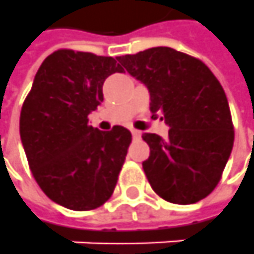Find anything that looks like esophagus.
<instances>
[{
  "label": "esophagus",
  "mask_w": 254,
  "mask_h": 254,
  "mask_svg": "<svg viewBox=\"0 0 254 254\" xmlns=\"http://www.w3.org/2000/svg\"><path fill=\"white\" fill-rule=\"evenodd\" d=\"M131 135L134 139H139L141 138V131L138 130H131Z\"/></svg>",
  "instance_id": "34e87169"
}]
</instances>
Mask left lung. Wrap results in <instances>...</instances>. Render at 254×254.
<instances>
[{
	"instance_id": "left-lung-1",
	"label": "left lung",
	"mask_w": 254,
	"mask_h": 254,
	"mask_svg": "<svg viewBox=\"0 0 254 254\" xmlns=\"http://www.w3.org/2000/svg\"><path fill=\"white\" fill-rule=\"evenodd\" d=\"M147 86L152 117L169 126V135L145 132L149 158L142 168L154 191L175 204H193L218 185L234 147L226 95L202 61L171 47H152L117 57Z\"/></svg>"
}]
</instances>
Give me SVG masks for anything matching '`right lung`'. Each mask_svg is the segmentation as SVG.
<instances>
[{"instance_id":"obj_1","label":"right lung","mask_w":254,"mask_h":254,"mask_svg":"<svg viewBox=\"0 0 254 254\" xmlns=\"http://www.w3.org/2000/svg\"><path fill=\"white\" fill-rule=\"evenodd\" d=\"M123 68L113 57L59 50L36 72L20 112L19 131L30 171L46 195L74 211L109 200L122 171L131 132L100 131L88 116L103 102V82Z\"/></svg>"}]
</instances>
